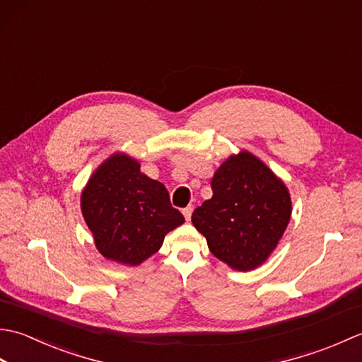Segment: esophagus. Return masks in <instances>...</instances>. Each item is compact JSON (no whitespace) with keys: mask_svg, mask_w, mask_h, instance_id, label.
Masks as SVG:
<instances>
[{"mask_svg":"<svg viewBox=\"0 0 362 362\" xmlns=\"http://www.w3.org/2000/svg\"><path fill=\"white\" fill-rule=\"evenodd\" d=\"M193 210H194V206H193V205H188L187 209H183V210H182L183 216H185V219H187V221H189V219H191V213H193Z\"/></svg>","mask_w":362,"mask_h":362,"instance_id":"1","label":"esophagus"}]
</instances>
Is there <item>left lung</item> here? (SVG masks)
<instances>
[{"label": "left lung", "mask_w": 362, "mask_h": 362, "mask_svg": "<svg viewBox=\"0 0 362 362\" xmlns=\"http://www.w3.org/2000/svg\"><path fill=\"white\" fill-rule=\"evenodd\" d=\"M213 197L191 222L218 259L235 271H252L274 252L289 224V191L263 161L247 151L230 156L214 173Z\"/></svg>", "instance_id": "8db88e82"}]
</instances>
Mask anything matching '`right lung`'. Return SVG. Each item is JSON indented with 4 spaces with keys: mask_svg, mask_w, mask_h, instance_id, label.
Segmentation results:
<instances>
[{
    "mask_svg": "<svg viewBox=\"0 0 362 362\" xmlns=\"http://www.w3.org/2000/svg\"><path fill=\"white\" fill-rule=\"evenodd\" d=\"M81 210L99 253L138 266L163 244L185 218L169 202L163 183L140 171V163L117 152L98 166L81 194Z\"/></svg>",
    "mask_w": 362,
    "mask_h": 362,
    "instance_id": "add662e5",
    "label": "right lung"
}]
</instances>
